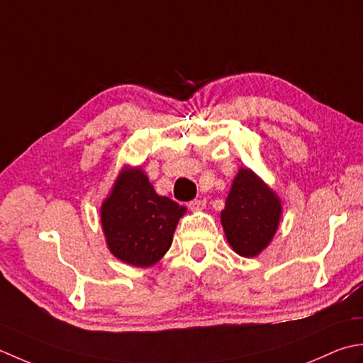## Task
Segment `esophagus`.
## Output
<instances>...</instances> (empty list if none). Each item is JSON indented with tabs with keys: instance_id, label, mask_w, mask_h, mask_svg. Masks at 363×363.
I'll return each instance as SVG.
<instances>
[{
	"instance_id": "34e87169",
	"label": "esophagus",
	"mask_w": 363,
	"mask_h": 363,
	"mask_svg": "<svg viewBox=\"0 0 363 363\" xmlns=\"http://www.w3.org/2000/svg\"><path fill=\"white\" fill-rule=\"evenodd\" d=\"M188 208L191 211H201L205 208V201H199V199H194V201H191L188 203Z\"/></svg>"
}]
</instances>
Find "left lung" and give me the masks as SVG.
I'll use <instances>...</instances> for the list:
<instances>
[{
    "instance_id": "1",
    "label": "left lung",
    "mask_w": 363,
    "mask_h": 363,
    "mask_svg": "<svg viewBox=\"0 0 363 363\" xmlns=\"http://www.w3.org/2000/svg\"><path fill=\"white\" fill-rule=\"evenodd\" d=\"M282 216L280 199L250 169H240L228 192L220 223L232 249L255 257L274 238Z\"/></svg>"
}]
</instances>
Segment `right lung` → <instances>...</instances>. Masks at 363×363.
<instances>
[{"instance_id": "add662e5", "label": "right lung", "mask_w": 363, "mask_h": 363, "mask_svg": "<svg viewBox=\"0 0 363 363\" xmlns=\"http://www.w3.org/2000/svg\"><path fill=\"white\" fill-rule=\"evenodd\" d=\"M184 206L157 194L140 167H125L100 216L106 244L123 263L147 268L160 262L172 244Z\"/></svg>"}]
</instances>
